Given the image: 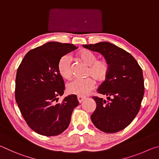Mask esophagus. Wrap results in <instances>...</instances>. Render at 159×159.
<instances>
[{"label": "esophagus", "mask_w": 159, "mask_h": 159, "mask_svg": "<svg viewBox=\"0 0 159 159\" xmlns=\"http://www.w3.org/2000/svg\"><path fill=\"white\" fill-rule=\"evenodd\" d=\"M77 99H78V101L79 102V103H81L83 102V99H85V97H83V96H78L77 97Z\"/></svg>", "instance_id": "1"}]
</instances>
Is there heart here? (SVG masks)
<instances>
[{
	"label": "heart",
	"instance_id": "b5f03b06",
	"mask_svg": "<svg viewBox=\"0 0 159 159\" xmlns=\"http://www.w3.org/2000/svg\"><path fill=\"white\" fill-rule=\"evenodd\" d=\"M79 57L83 62L88 65L86 76L83 79H74L67 84V92L72 95L84 96L91 92L95 86L97 81L102 83L109 76L110 64L107 59H98L95 52L88 50L80 51ZM57 70L60 76L64 79H70L72 76L71 60L69 55H64L57 63Z\"/></svg>",
	"mask_w": 159,
	"mask_h": 159
}]
</instances>
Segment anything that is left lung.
<instances>
[{"instance_id":"obj_1","label":"left lung","mask_w":159,"mask_h":159,"mask_svg":"<svg viewBox=\"0 0 159 159\" xmlns=\"http://www.w3.org/2000/svg\"><path fill=\"white\" fill-rule=\"evenodd\" d=\"M83 46L100 52L110 64L109 76L98 89L107 100L93 97L97 106L91 120L102 132L117 133L130 125L140 109L144 93L142 70L130 53L110 43Z\"/></svg>"}]
</instances>
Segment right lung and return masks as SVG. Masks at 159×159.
<instances>
[{
  "label": "right lung",
  "instance_id": "1",
  "mask_svg": "<svg viewBox=\"0 0 159 159\" xmlns=\"http://www.w3.org/2000/svg\"><path fill=\"white\" fill-rule=\"evenodd\" d=\"M76 49L73 44L47 43L29 51L18 67L15 100L27 125L38 134L55 136L63 133L79 104L75 95L57 103L65 88L57 63Z\"/></svg>",
  "mask_w": 159,
  "mask_h": 159
}]
</instances>
